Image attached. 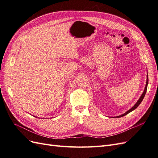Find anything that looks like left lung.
Masks as SVG:
<instances>
[{"label": "left lung", "mask_w": 158, "mask_h": 158, "mask_svg": "<svg viewBox=\"0 0 158 158\" xmlns=\"http://www.w3.org/2000/svg\"><path fill=\"white\" fill-rule=\"evenodd\" d=\"M148 84V74H147L146 84L145 88H144V92H143V93L142 94L141 96L140 97V98H139V99H138V101H137V102H136V103L135 104V106H133L132 108H131V109H129V110H128V111H127V112H125V113H123V114H121V115H119V116H116V117H114V118H118V117H123V116L126 115V114H128L129 113H131V111H134V110H135V109H136V108L138 107V106H139V105L140 104V103L142 102V100H143V99H144V96H145L146 93V90H147Z\"/></svg>", "instance_id": "obj_1"}]
</instances>
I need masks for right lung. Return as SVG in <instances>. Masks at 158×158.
Returning <instances> with one entry per match:
<instances>
[{
  "label": "right lung",
  "instance_id": "1",
  "mask_svg": "<svg viewBox=\"0 0 158 158\" xmlns=\"http://www.w3.org/2000/svg\"><path fill=\"white\" fill-rule=\"evenodd\" d=\"M34 117H35V116H34Z\"/></svg>",
  "mask_w": 158,
  "mask_h": 158
}]
</instances>
